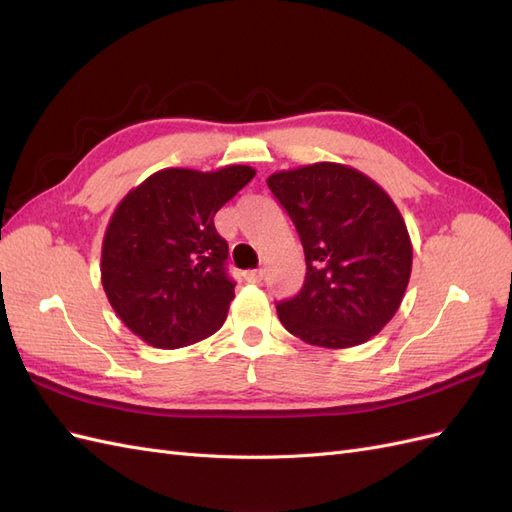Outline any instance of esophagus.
<instances>
[{
    "mask_svg": "<svg viewBox=\"0 0 512 512\" xmlns=\"http://www.w3.org/2000/svg\"><path fill=\"white\" fill-rule=\"evenodd\" d=\"M262 277H265V271H262V269H254V271H247V273H245V280L252 282V284L260 282Z\"/></svg>",
    "mask_w": 512,
    "mask_h": 512,
    "instance_id": "obj_1",
    "label": "esophagus"
}]
</instances>
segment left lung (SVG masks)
<instances>
[{"label": "left lung", "instance_id": "1", "mask_svg": "<svg viewBox=\"0 0 512 512\" xmlns=\"http://www.w3.org/2000/svg\"><path fill=\"white\" fill-rule=\"evenodd\" d=\"M267 185L307 265L299 294L277 303L286 331L322 348L365 344L395 316L412 271L410 235L391 196L335 162L280 170Z\"/></svg>", "mask_w": 512, "mask_h": 512}]
</instances>
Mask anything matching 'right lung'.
Segmentation results:
<instances>
[{"label":"right lung","instance_id":"1","mask_svg":"<svg viewBox=\"0 0 512 512\" xmlns=\"http://www.w3.org/2000/svg\"><path fill=\"white\" fill-rule=\"evenodd\" d=\"M254 175L250 166L164 168L115 209L102 243V286L121 322L149 346H190L224 324L235 282L213 218Z\"/></svg>","mask_w":512,"mask_h":512}]
</instances>
